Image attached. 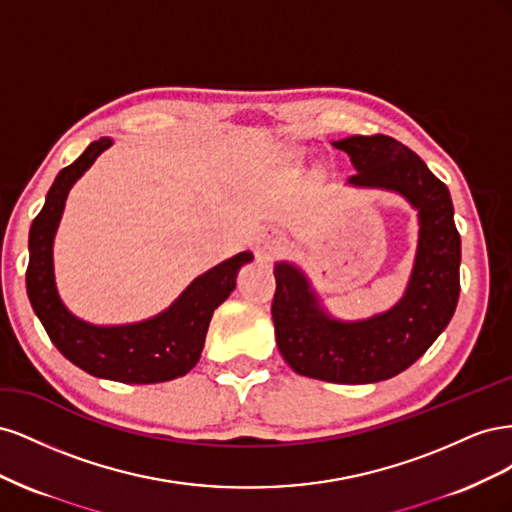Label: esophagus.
<instances>
[{
  "label": "esophagus",
  "instance_id": "obj_1",
  "mask_svg": "<svg viewBox=\"0 0 512 512\" xmlns=\"http://www.w3.org/2000/svg\"><path fill=\"white\" fill-rule=\"evenodd\" d=\"M282 250V241L275 239V237H262L256 245V256L260 260H271L273 256L280 254Z\"/></svg>",
  "mask_w": 512,
  "mask_h": 512
}]
</instances>
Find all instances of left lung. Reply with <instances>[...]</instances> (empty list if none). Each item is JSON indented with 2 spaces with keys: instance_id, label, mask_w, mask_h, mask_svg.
<instances>
[{
  "instance_id": "obj_1",
  "label": "left lung",
  "mask_w": 512,
  "mask_h": 512,
  "mask_svg": "<svg viewBox=\"0 0 512 512\" xmlns=\"http://www.w3.org/2000/svg\"><path fill=\"white\" fill-rule=\"evenodd\" d=\"M333 147L346 151L356 168L350 185L397 192L418 211L410 282L389 312L342 322L324 312L299 267L277 262L271 314L277 348L297 374L369 384L408 369L451 322L459 299L461 239L448 188L406 145L374 134L342 138Z\"/></svg>"
}]
</instances>
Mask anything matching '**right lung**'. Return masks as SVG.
<instances>
[{"instance_id": "1", "label": "right lung", "mask_w": 512, "mask_h": 512, "mask_svg": "<svg viewBox=\"0 0 512 512\" xmlns=\"http://www.w3.org/2000/svg\"><path fill=\"white\" fill-rule=\"evenodd\" d=\"M111 145V138L94 141L55 177L29 230L27 294L57 350L87 374L126 384L175 380L198 363L215 307L235 290L237 271L254 256L241 252L198 275L173 305L143 322L98 327L70 314L55 286L53 239L70 188Z\"/></svg>"}]
</instances>
